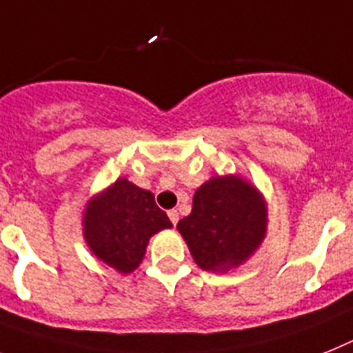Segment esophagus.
Instances as JSON below:
<instances>
[{
    "label": "esophagus",
    "mask_w": 353,
    "mask_h": 353,
    "mask_svg": "<svg viewBox=\"0 0 353 353\" xmlns=\"http://www.w3.org/2000/svg\"><path fill=\"white\" fill-rule=\"evenodd\" d=\"M168 219H170L172 224L176 226L177 221H179V213H177V210H168Z\"/></svg>",
    "instance_id": "esophagus-1"
}]
</instances>
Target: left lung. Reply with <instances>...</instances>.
<instances>
[{
    "mask_svg": "<svg viewBox=\"0 0 353 353\" xmlns=\"http://www.w3.org/2000/svg\"><path fill=\"white\" fill-rule=\"evenodd\" d=\"M268 222L262 192L239 174H226L195 190L192 213L177 222V232L203 271L228 272L256 253Z\"/></svg>",
    "mask_w": 353,
    "mask_h": 353,
    "instance_id": "1",
    "label": "left lung"
}]
</instances>
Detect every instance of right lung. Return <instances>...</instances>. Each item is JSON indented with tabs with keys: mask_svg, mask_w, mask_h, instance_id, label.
Wrapping results in <instances>:
<instances>
[{
	"mask_svg": "<svg viewBox=\"0 0 353 353\" xmlns=\"http://www.w3.org/2000/svg\"><path fill=\"white\" fill-rule=\"evenodd\" d=\"M82 233L91 253L120 274L140 268L150 236L172 228L154 194L125 177L94 194L84 206Z\"/></svg>",
	"mask_w": 353,
	"mask_h": 353,
	"instance_id": "right-lung-1",
	"label": "right lung"
}]
</instances>
